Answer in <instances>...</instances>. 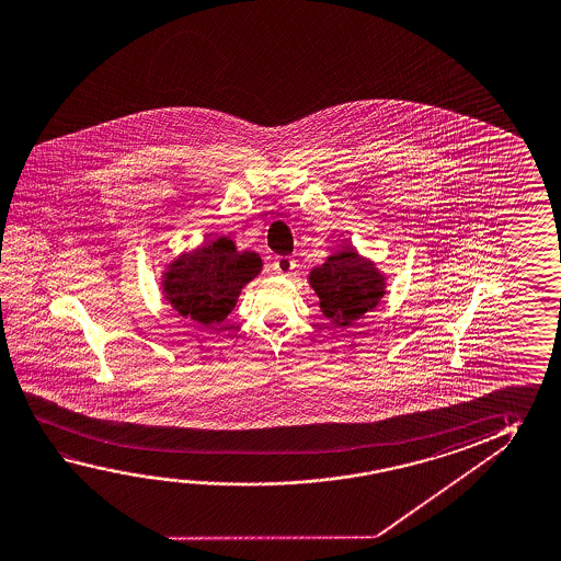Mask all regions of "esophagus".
<instances>
[{"instance_id": "esophagus-1", "label": "esophagus", "mask_w": 561, "mask_h": 561, "mask_svg": "<svg viewBox=\"0 0 561 561\" xmlns=\"http://www.w3.org/2000/svg\"><path fill=\"white\" fill-rule=\"evenodd\" d=\"M295 266H297V264H295L294 257L277 256L276 260H274V270H276L277 274H282V276H291Z\"/></svg>"}]
</instances>
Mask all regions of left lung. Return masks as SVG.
Masks as SVG:
<instances>
[{
	"instance_id": "left-lung-1",
	"label": "left lung",
	"mask_w": 561,
	"mask_h": 561,
	"mask_svg": "<svg viewBox=\"0 0 561 561\" xmlns=\"http://www.w3.org/2000/svg\"><path fill=\"white\" fill-rule=\"evenodd\" d=\"M307 282L319 297L324 319L340 329L376 309L387 291L386 274L352 244H342L322 266L312 267Z\"/></svg>"
}]
</instances>
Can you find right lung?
Here are the masks:
<instances>
[{
	"label": "right lung",
	"instance_id": "1",
	"mask_svg": "<svg viewBox=\"0 0 561 561\" xmlns=\"http://www.w3.org/2000/svg\"><path fill=\"white\" fill-rule=\"evenodd\" d=\"M260 272L257 252L239 250L230 237H219L170 260L160 289L180 317L211 327L229 317L242 289Z\"/></svg>",
	"mask_w": 561,
	"mask_h": 561
}]
</instances>
